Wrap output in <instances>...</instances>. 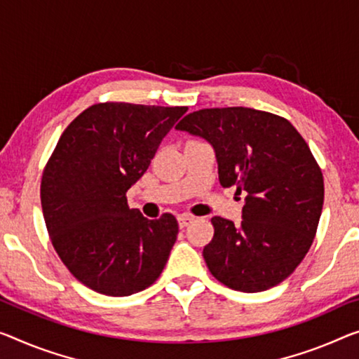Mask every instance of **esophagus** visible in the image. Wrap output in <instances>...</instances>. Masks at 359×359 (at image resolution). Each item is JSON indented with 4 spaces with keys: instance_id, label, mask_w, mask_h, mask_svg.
<instances>
[{
    "instance_id": "1",
    "label": "esophagus",
    "mask_w": 359,
    "mask_h": 359,
    "mask_svg": "<svg viewBox=\"0 0 359 359\" xmlns=\"http://www.w3.org/2000/svg\"><path fill=\"white\" fill-rule=\"evenodd\" d=\"M192 222H194V217H191V215H187V213H183V215H180V217H178L180 228H186V226L192 223Z\"/></svg>"
}]
</instances>
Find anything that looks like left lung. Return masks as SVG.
<instances>
[{"label":"left lung","instance_id":"8db88e82","mask_svg":"<svg viewBox=\"0 0 359 359\" xmlns=\"http://www.w3.org/2000/svg\"><path fill=\"white\" fill-rule=\"evenodd\" d=\"M176 130L213 147L223 187L245 192L242 222L213 217L203 258L229 289L262 292L295 271L310 250L324 202V180L289 120L249 107L196 110Z\"/></svg>","mask_w":359,"mask_h":359}]
</instances>
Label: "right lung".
Masks as SVG:
<instances>
[{"label":"right lung","mask_w":359,"mask_h":359,"mask_svg":"<svg viewBox=\"0 0 359 359\" xmlns=\"http://www.w3.org/2000/svg\"><path fill=\"white\" fill-rule=\"evenodd\" d=\"M186 110L101 102L59 137L41 178L43 217L59 258L86 287L126 297L163 271L178 222L172 213L144 218L128 207L126 191Z\"/></svg>","instance_id":"right-lung-1"}]
</instances>
